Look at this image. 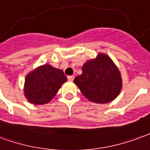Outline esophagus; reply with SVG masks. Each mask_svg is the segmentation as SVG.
<instances>
[{"mask_svg":"<svg viewBox=\"0 0 150 150\" xmlns=\"http://www.w3.org/2000/svg\"><path fill=\"white\" fill-rule=\"evenodd\" d=\"M74 79V76H68V80H69V81H73Z\"/></svg>","mask_w":150,"mask_h":150,"instance_id":"esophagus-1","label":"esophagus"}]
</instances>
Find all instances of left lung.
Wrapping results in <instances>:
<instances>
[{"instance_id": "8db88e82", "label": "left lung", "mask_w": 150, "mask_h": 150, "mask_svg": "<svg viewBox=\"0 0 150 150\" xmlns=\"http://www.w3.org/2000/svg\"><path fill=\"white\" fill-rule=\"evenodd\" d=\"M82 74L74 82L88 100L98 104L109 103L121 93L122 78L118 68L105 53L83 64Z\"/></svg>"}]
</instances>
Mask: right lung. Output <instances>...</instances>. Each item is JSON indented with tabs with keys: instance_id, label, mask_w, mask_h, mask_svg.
I'll return each mask as SVG.
<instances>
[{
	"instance_id": "obj_1",
	"label": "right lung",
	"mask_w": 150,
	"mask_h": 150,
	"mask_svg": "<svg viewBox=\"0 0 150 150\" xmlns=\"http://www.w3.org/2000/svg\"><path fill=\"white\" fill-rule=\"evenodd\" d=\"M66 81L67 77L62 69L51 64H42L26 75L24 94L31 104L45 105L55 97L62 84Z\"/></svg>"
}]
</instances>
